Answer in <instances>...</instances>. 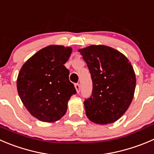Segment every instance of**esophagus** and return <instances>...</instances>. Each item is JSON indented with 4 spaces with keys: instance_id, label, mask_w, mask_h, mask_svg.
<instances>
[{
    "instance_id": "34e87169",
    "label": "esophagus",
    "mask_w": 154,
    "mask_h": 154,
    "mask_svg": "<svg viewBox=\"0 0 154 154\" xmlns=\"http://www.w3.org/2000/svg\"><path fill=\"white\" fill-rule=\"evenodd\" d=\"M75 88L76 89V91H77V93H79L80 91V85L79 83H76L75 85Z\"/></svg>"
}]
</instances>
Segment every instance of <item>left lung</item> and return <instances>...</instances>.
I'll return each instance as SVG.
<instances>
[{
	"label": "left lung",
	"mask_w": 154,
	"mask_h": 154,
	"mask_svg": "<svg viewBox=\"0 0 154 154\" xmlns=\"http://www.w3.org/2000/svg\"><path fill=\"white\" fill-rule=\"evenodd\" d=\"M79 51L93 85L91 95L84 101L86 115L94 123H112L132 101L136 78L131 63L119 51L103 45H91Z\"/></svg>",
	"instance_id": "1"
}]
</instances>
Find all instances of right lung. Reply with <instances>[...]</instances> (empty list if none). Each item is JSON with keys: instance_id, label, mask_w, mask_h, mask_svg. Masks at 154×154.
<instances>
[{"instance_id": "add662e5", "label": "right lung", "mask_w": 154, "mask_h": 154, "mask_svg": "<svg viewBox=\"0 0 154 154\" xmlns=\"http://www.w3.org/2000/svg\"><path fill=\"white\" fill-rule=\"evenodd\" d=\"M71 53V48L50 45L34 54L20 69L19 96L29 112L42 122L62 118L70 97L76 94L64 66Z\"/></svg>"}]
</instances>
